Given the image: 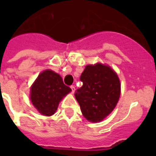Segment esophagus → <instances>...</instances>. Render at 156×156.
I'll use <instances>...</instances> for the list:
<instances>
[{
    "instance_id": "1",
    "label": "esophagus",
    "mask_w": 156,
    "mask_h": 156,
    "mask_svg": "<svg viewBox=\"0 0 156 156\" xmlns=\"http://www.w3.org/2000/svg\"><path fill=\"white\" fill-rule=\"evenodd\" d=\"M70 88H71V92L73 94V93H74V91H75V87H74V86H71Z\"/></svg>"
}]
</instances>
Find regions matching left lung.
Here are the masks:
<instances>
[{
	"mask_svg": "<svg viewBox=\"0 0 156 156\" xmlns=\"http://www.w3.org/2000/svg\"><path fill=\"white\" fill-rule=\"evenodd\" d=\"M83 86L74 93L84 117L92 122L102 121L118 102L121 84L109 66L98 63L87 66L81 74Z\"/></svg>",
	"mask_w": 156,
	"mask_h": 156,
	"instance_id": "left-lung-1",
	"label": "left lung"
}]
</instances>
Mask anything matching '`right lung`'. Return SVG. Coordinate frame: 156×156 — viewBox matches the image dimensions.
<instances>
[{
    "mask_svg": "<svg viewBox=\"0 0 156 156\" xmlns=\"http://www.w3.org/2000/svg\"><path fill=\"white\" fill-rule=\"evenodd\" d=\"M70 91V87L64 84L59 74L52 70H45L38 76L31 86L30 97L40 113L52 116L61 99Z\"/></svg>",
    "mask_w": 156,
    "mask_h": 156,
    "instance_id": "1",
    "label": "right lung"
}]
</instances>
